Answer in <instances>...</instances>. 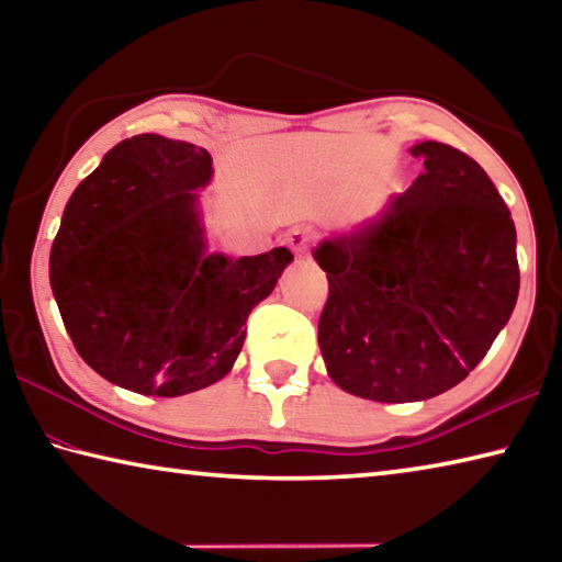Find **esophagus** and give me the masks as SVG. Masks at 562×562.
I'll use <instances>...</instances> for the list:
<instances>
[{
	"label": "esophagus",
	"instance_id": "obj_1",
	"mask_svg": "<svg viewBox=\"0 0 562 562\" xmlns=\"http://www.w3.org/2000/svg\"><path fill=\"white\" fill-rule=\"evenodd\" d=\"M312 243V231L310 227H292L288 233V245L292 247L294 252H307V247Z\"/></svg>",
	"mask_w": 562,
	"mask_h": 562
}]
</instances>
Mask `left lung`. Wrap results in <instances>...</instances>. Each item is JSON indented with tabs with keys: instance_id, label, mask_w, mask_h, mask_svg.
Here are the masks:
<instances>
[{
	"instance_id": "left-lung-1",
	"label": "left lung",
	"mask_w": 562,
	"mask_h": 562,
	"mask_svg": "<svg viewBox=\"0 0 562 562\" xmlns=\"http://www.w3.org/2000/svg\"><path fill=\"white\" fill-rule=\"evenodd\" d=\"M424 173L379 221L325 240L329 294L319 349L331 382L382 404L422 402L463 382L516 307V225L463 150L424 140Z\"/></svg>"
}]
</instances>
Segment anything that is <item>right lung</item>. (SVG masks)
I'll return each mask as SVG.
<instances>
[{"mask_svg": "<svg viewBox=\"0 0 562 562\" xmlns=\"http://www.w3.org/2000/svg\"><path fill=\"white\" fill-rule=\"evenodd\" d=\"M205 148L140 133L74 190L54 237L49 280L79 357L111 384L183 396L231 372L245 322L292 262L207 255L198 188Z\"/></svg>", "mask_w": 562, "mask_h": 562, "instance_id": "add662e5", "label": "right lung"}]
</instances>
